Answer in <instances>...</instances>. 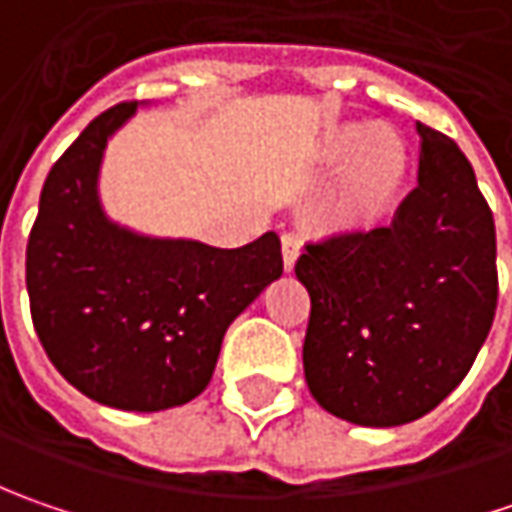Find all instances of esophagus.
<instances>
[{
  "label": "esophagus",
  "instance_id": "34e87169",
  "mask_svg": "<svg viewBox=\"0 0 512 512\" xmlns=\"http://www.w3.org/2000/svg\"><path fill=\"white\" fill-rule=\"evenodd\" d=\"M299 253H302V236H296V233H285V236H282V259H285L287 273L296 267Z\"/></svg>",
  "mask_w": 512,
  "mask_h": 512
}]
</instances>
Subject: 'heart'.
Returning <instances> with one entry per match:
<instances>
[{
  "label": "heart",
  "mask_w": 512,
  "mask_h": 512,
  "mask_svg": "<svg viewBox=\"0 0 512 512\" xmlns=\"http://www.w3.org/2000/svg\"><path fill=\"white\" fill-rule=\"evenodd\" d=\"M319 156L327 165L350 162L344 199L362 219L379 216L393 202L407 173V148L390 128L336 125L322 136Z\"/></svg>",
  "instance_id": "b5f03b06"
}]
</instances>
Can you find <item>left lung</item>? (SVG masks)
Instances as JSON below:
<instances>
[{"instance_id":"obj_1","label":"left lung","mask_w":512,"mask_h":512,"mask_svg":"<svg viewBox=\"0 0 512 512\" xmlns=\"http://www.w3.org/2000/svg\"><path fill=\"white\" fill-rule=\"evenodd\" d=\"M419 185L393 222L313 242L305 379L327 413L399 427L442 404L473 367L499 299L496 225L453 139L416 122Z\"/></svg>"}]
</instances>
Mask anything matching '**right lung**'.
Wrapping results in <instances>:
<instances>
[{
	"label": "right lung",
	"instance_id": "add662e5",
	"mask_svg": "<svg viewBox=\"0 0 512 512\" xmlns=\"http://www.w3.org/2000/svg\"><path fill=\"white\" fill-rule=\"evenodd\" d=\"M139 110L96 116L50 168L28 239L30 316L53 367L116 410L196 399L230 322L282 276L273 230L245 247L162 239L113 222L99 199L110 136Z\"/></svg>",
	"mask_w": 512,
	"mask_h": 512
}]
</instances>
